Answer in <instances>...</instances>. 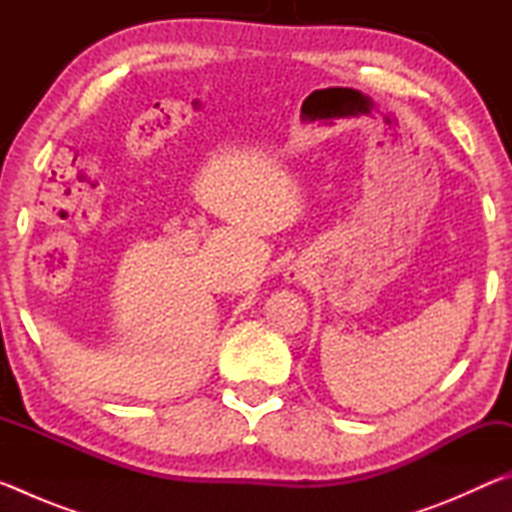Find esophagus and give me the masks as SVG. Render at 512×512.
Listing matches in <instances>:
<instances>
[{
	"label": "esophagus",
	"mask_w": 512,
	"mask_h": 512,
	"mask_svg": "<svg viewBox=\"0 0 512 512\" xmlns=\"http://www.w3.org/2000/svg\"><path fill=\"white\" fill-rule=\"evenodd\" d=\"M300 277H302V275H300L298 271H287V280H289V282H300Z\"/></svg>",
	"instance_id": "obj_1"
}]
</instances>
